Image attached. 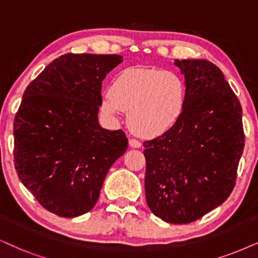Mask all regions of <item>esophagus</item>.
I'll return each instance as SVG.
<instances>
[{"mask_svg": "<svg viewBox=\"0 0 258 258\" xmlns=\"http://www.w3.org/2000/svg\"><path fill=\"white\" fill-rule=\"evenodd\" d=\"M128 144H130V146H131V148H136V149H138V148H140V146H142V143H140L139 140L133 139V138L128 140Z\"/></svg>", "mask_w": 258, "mask_h": 258, "instance_id": "obj_1", "label": "esophagus"}]
</instances>
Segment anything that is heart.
<instances>
[{
  "label": "heart",
  "mask_w": 258,
  "mask_h": 258,
  "mask_svg": "<svg viewBox=\"0 0 258 258\" xmlns=\"http://www.w3.org/2000/svg\"><path fill=\"white\" fill-rule=\"evenodd\" d=\"M188 102L183 78L170 71L128 68L116 75L101 97V109L114 118L127 112V123L142 138H158L177 125Z\"/></svg>",
  "instance_id": "obj_1"
}]
</instances>
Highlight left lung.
<instances>
[{
  "label": "left lung",
  "mask_w": 258,
  "mask_h": 258,
  "mask_svg": "<svg viewBox=\"0 0 258 258\" xmlns=\"http://www.w3.org/2000/svg\"><path fill=\"white\" fill-rule=\"evenodd\" d=\"M188 102L171 131L144 142L145 197L156 217L189 224L232 193L244 150L242 106L217 65L176 59Z\"/></svg>",
  "instance_id": "obj_1"
}]
</instances>
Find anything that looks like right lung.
Here are the masks:
<instances>
[{
  "instance_id": "obj_1",
  "label": "right lung",
  "mask_w": 258,
  "mask_h": 258,
  "mask_svg": "<svg viewBox=\"0 0 258 258\" xmlns=\"http://www.w3.org/2000/svg\"><path fill=\"white\" fill-rule=\"evenodd\" d=\"M121 58L63 54L22 95L14 119L15 170L51 213L74 218L89 212L109 168L126 151L125 132L97 121L102 81Z\"/></svg>"
}]
</instances>
